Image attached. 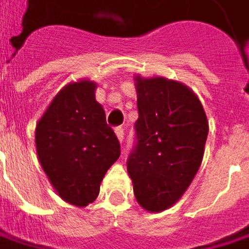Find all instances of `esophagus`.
<instances>
[{"instance_id": "34e87169", "label": "esophagus", "mask_w": 249, "mask_h": 249, "mask_svg": "<svg viewBox=\"0 0 249 249\" xmlns=\"http://www.w3.org/2000/svg\"><path fill=\"white\" fill-rule=\"evenodd\" d=\"M115 134H117V137H118V140H120V141H123V140H124V128H123V126H117V128H115Z\"/></svg>"}]
</instances>
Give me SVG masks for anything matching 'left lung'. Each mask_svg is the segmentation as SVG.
<instances>
[{
    "label": "left lung",
    "instance_id": "8db88e82",
    "mask_svg": "<svg viewBox=\"0 0 249 249\" xmlns=\"http://www.w3.org/2000/svg\"><path fill=\"white\" fill-rule=\"evenodd\" d=\"M135 145L126 170L137 201L158 213L175 204L201 165L208 121L196 95L162 78H137Z\"/></svg>",
    "mask_w": 249,
    "mask_h": 249
}]
</instances>
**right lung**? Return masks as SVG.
<instances>
[{"label": "right lung", "mask_w": 249, "mask_h": 249, "mask_svg": "<svg viewBox=\"0 0 249 249\" xmlns=\"http://www.w3.org/2000/svg\"><path fill=\"white\" fill-rule=\"evenodd\" d=\"M95 84L64 87L36 124L42 170L59 196L77 207L92 202L108 168L121 155L120 141L95 101Z\"/></svg>", "instance_id": "obj_1"}]
</instances>
